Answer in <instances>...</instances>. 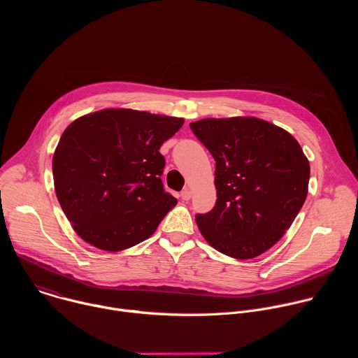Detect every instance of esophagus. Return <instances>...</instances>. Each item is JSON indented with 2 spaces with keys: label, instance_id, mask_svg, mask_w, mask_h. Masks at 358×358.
Returning a JSON list of instances; mask_svg holds the SVG:
<instances>
[{
  "label": "esophagus",
  "instance_id": "34e87169",
  "mask_svg": "<svg viewBox=\"0 0 358 358\" xmlns=\"http://www.w3.org/2000/svg\"><path fill=\"white\" fill-rule=\"evenodd\" d=\"M191 196H192L191 189L185 188V189H182V191H181V199H184V201H189V199H191Z\"/></svg>",
  "mask_w": 358,
  "mask_h": 358
}]
</instances>
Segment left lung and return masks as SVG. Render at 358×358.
<instances>
[{"instance_id": "obj_1", "label": "left lung", "mask_w": 358, "mask_h": 358, "mask_svg": "<svg viewBox=\"0 0 358 358\" xmlns=\"http://www.w3.org/2000/svg\"><path fill=\"white\" fill-rule=\"evenodd\" d=\"M215 160V207L196 214L211 246L250 259L289 229L308 196L310 166L286 130L257 117L189 123Z\"/></svg>"}]
</instances>
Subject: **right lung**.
Returning a JSON list of instances; mask_svg holds the SVG:
<instances>
[{"label":"right lung","mask_w":358,"mask_h":358,"mask_svg":"<svg viewBox=\"0 0 358 358\" xmlns=\"http://www.w3.org/2000/svg\"><path fill=\"white\" fill-rule=\"evenodd\" d=\"M182 124L178 117L108 109L64 131L52 160L55 191L83 241L117 252L157 229L177 203L160 178L166 160L159 150Z\"/></svg>","instance_id":"obj_1"}]
</instances>
